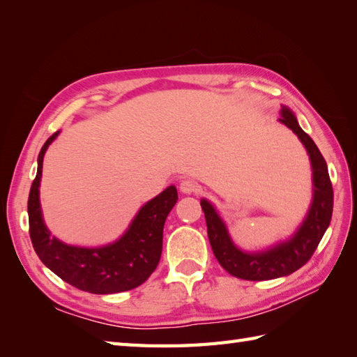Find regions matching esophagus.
Wrapping results in <instances>:
<instances>
[{
  "label": "esophagus",
  "instance_id": "34e87169",
  "mask_svg": "<svg viewBox=\"0 0 357 357\" xmlns=\"http://www.w3.org/2000/svg\"><path fill=\"white\" fill-rule=\"evenodd\" d=\"M199 183L197 181L191 180V178H185L180 181V191L183 194H194V192H199Z\"/></svg>",
  "mask_w": 357,
  "mask_h": 357
}]
</instances>
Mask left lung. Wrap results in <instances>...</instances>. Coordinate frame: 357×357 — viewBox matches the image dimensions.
<instances>
[{"mask_svg": "<svg viewBox=\"0 0 357 357\" xmlns=\"http://www.w3.org/2000/svg\"><path fill=\"white\" fill-rule=\"evenodd\" d=\"M280 121L303 142L313 169V202L295 235L289 241L278 243L264 252H243L234 244L225 221L221 220L215 208L208 200L203 199L200 202L213 255L227 273L240 280L266 281L296 272L312 258L333 213V186L330 181L327 163L318 146L301 128L295 114L287 107H282Z\"/></svg>", "mask_w": 357, "mask_h": 357, "instance_id": "left-lung-1", "label": "left lung"}]
</instances>
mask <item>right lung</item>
<instances>
[{
    "label": "right lung",
    "mask_w": 357,
    "mask_h": 357,
    "mask_svg": "<svg viewBox=\"0 0 357 357\" xmlns=\"http://www.w3.org/2000/svg\"><path fill=\"white\" fill-rule=\"evenodd\" d=\"M58 134L59 131L52 134L41 148L38 172L29 194V232L36 255L62 281L79 290L108 295L139 287L151 276L160 261L165 220L178 200L176 186L166 188L142 206L128 231L117 241L102 248L64 244L45 227L39 203L44 154Z\"/></svg>",
    "instance_id": "add662e5"
}]
</instances>
